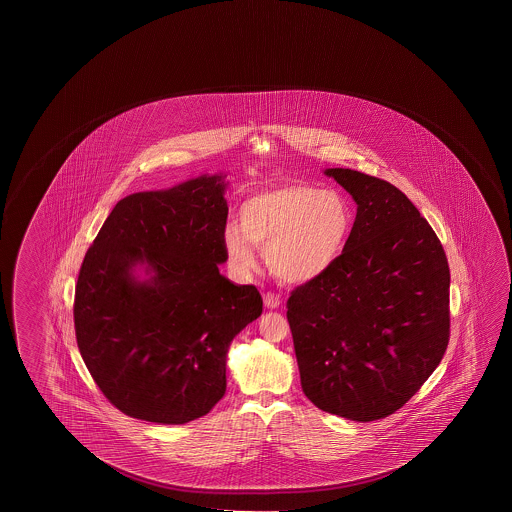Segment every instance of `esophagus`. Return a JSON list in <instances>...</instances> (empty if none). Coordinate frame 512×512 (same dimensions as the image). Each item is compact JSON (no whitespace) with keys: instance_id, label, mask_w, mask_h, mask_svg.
Here are the masks:
<instances>
[{"instance_id":"esophagus-1","label":"esophagus","mask_w":512,"mask_h":512,"mask_svg":"<svg viewBox=\"0 0 512 512\" xmlns=\"http://www.w3.org/2000/svg\"><path fill=\"white\" fill-rule=\"evenodd\" d=\"M280 303H282V300H280V296H278V294H264V305H266L268 309H278V307H280Z\"/></svg>"}]
</instances>
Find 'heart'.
<instances>
[{
    "mask_svg": "<svg viewBox=\"0 0 512 512\" xmlns=\"http://www.w3.org/2000/svg\"><path fill=\"white\" fill-rule=\"evenodd\" d=\"M352 230V205L339 191L285 182L248 196L241 223L230 221L223 230V244L239 273L257 266L259 246L277 277L305 284L336 264Z\"/></svg>",
    "mask_w": 512,
    "mask_h": 512,
    "instance_id": "b5f03b06",
    "label": "heart"
}]
</instances>
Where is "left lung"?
Wrapping results in <instances>:
<instances>
[{
    "mask_svg": "<svg viewBox=\"0 0 512 512\" xmlns=\"http://www.w3.org/2000/svg\"><path fill=\"white\" fill-rule=\"evenodd\" d=\"M357 203L348 244L296 287L287 319L302 389L321 411L387 418L418 393L450 339V268L427 219L377 176L327 169Z\"/></svg>",
    "mask_w": 512,
    "mask_h": 512,
    "instance_id": "obj_1",
    "label": "left lung"
}]
</instances>
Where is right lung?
Listing matches in <instances>:
<instances>
[{"label": "right lung", "instance_id": "obj_1", "mask_svg": "<svg viewBox=\"0 0 512 512\" xmlns=\"http://www.w3.org/2000/svg\"><path fill=\"white\" fill-rule=\"evenodd\" d=\"M221 176L130 194L85 253L75 289L78 350L96 386L130 418L184 425L227 391V350L262 312L255 285L219 273L228 259ZM146 263L148 281L133 268Z\"/></svg>", "mask_w": 512, "mask_h": 512}]
</instances>
